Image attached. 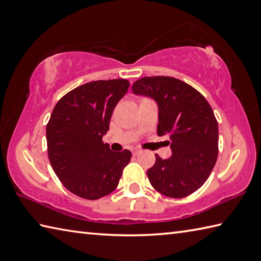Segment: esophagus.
Segmentation results:
<instances>
[{"instance_id": "34e87169", "label": "esophagus", "mask_w": 261, "mask_h": 261, "mask_svg": "<svg viewBox=\"0 0 261 261\" xmlns=\"http://www.w3.org/2000/svg\"><path fill=\"white\" fill-rule=\"evenodd\" d=\"M139 153H140V149H138V148L132 149V154H134V155H138Z\"/></svg>"}]
</instances>
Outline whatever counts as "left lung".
<instances>
[{
    "instance_id": "1",
    "label": "left lung",
    "mask_w": 261,
    "mask_h": 261,
    "mask_svg": "<svg viewBox=\"0 0 261 261\" xmlns=\"http://www.w3.org/2000/svg\"><path fill=\"white\" fill-rule=\"evenodd\" d=\"M135 94L149 96L159 107L158 136L168 137L171 156L147 170L152 187L163 196L183 198L208 178L219 153V126L213 109L200 92L174 77H143Z\"/></svg>"
}]
</instances>
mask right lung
Returning <instances> with one entry per match:
<instances>
[{
  "instance_id": "obj_1",
  "label": "right lung",
  "mask_w": 261,
  "mask_h": 261,
  "mask_svg": "<svg viewBox=\"0 0 261 261\" xmlns=\"http://www.w3.org/2000/svg\"><path fill=\"white\" fill-rule=\"evenodd\" d=\"M130 86L126 79L95 81L59 100L46 127L53 170L70 192L96 200L117 188L131 152L110 151L102 137L113 110Z\"/></svg>"
}]
</instances>
